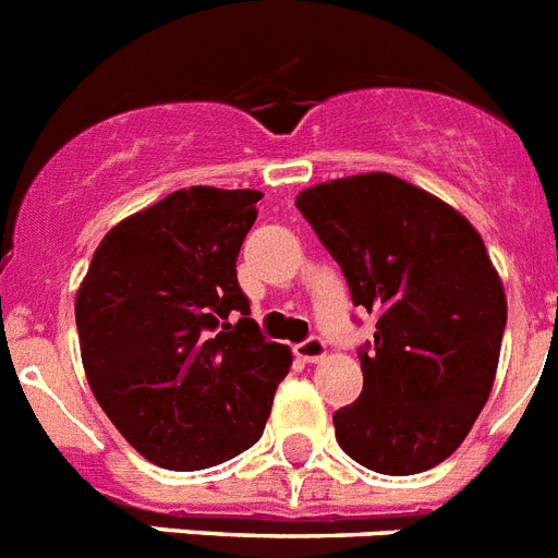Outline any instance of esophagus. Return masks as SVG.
I'll list each match as a JSON object with an SVG mask.
<instances>
[{
	"label": "esophagus",
	"mask_w": 558,
	"mask_h": 558,
	"mask_svg": "<svg viewBox=\"0 0 558 558\" xmlns=\"http://www.w3.org/2000/svg\"><path fill=\"white\" fill-rule=\"evenodd\" d=\"M295 354L304 360V363H318V360L327 354V343H324L322 338H307L302 340V343H295Z\"/></svg>",
	"instance_id": "1"
}]
</instances>
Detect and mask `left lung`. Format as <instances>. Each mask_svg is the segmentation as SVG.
<instances>
[{
    "label": "left lung",
    "mask_w": 558,
    "mask_h": 558,
    "mask_svg": "<svg viewBox=\"0 0 558 558\" xmlns=\"http://www.w3.org/2000/svg\"><path fill=\"white\" fill-rule=\"evenodd\" d=\"M295 206L377 315L360 349L363 391L332 416L349 458L416 475L461 447L495 386L506 293L461 211L391 172L299 192Z\"/></svg>",
    "instance_id": "left-lung-1"
}]
</instances>
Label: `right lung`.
Listing matches in <instances>:
<instances>
[{
  "label": "right lung",
  "mask_w": 558,
  "mask_h": 558,
  "mask_svg": "<svg viewBox=\"0 0 558 558\" xmlns=\"http://www.w3.org/2000/svg\"><path fill=\"white\" fill-rule=\"evenodd\" d=\"M259 198L170 192L102 236L77 290L88 386L128 445L165 470L218 466L256 445L293 363L248 318L236 282Z\"/></svg>",
  "instance_id": "obj_1"
}]
</instances>
